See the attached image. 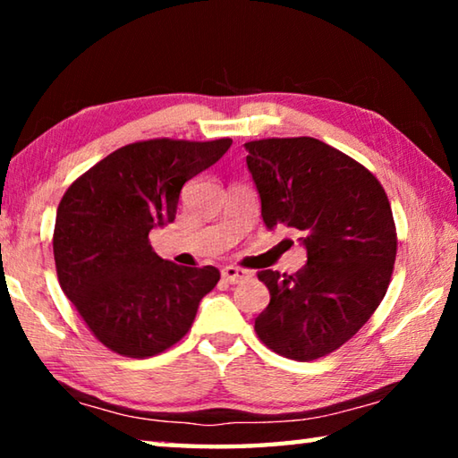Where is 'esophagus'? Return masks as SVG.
<instances>
[{
	"instance_id": "34e87169",
	"label": "esophagus",
	"mask_w": 458,
	"mask_h": 458,
	"mask_svg": "<svg viewBox=\"0 0 458 458\" xmlns=\"http://www.w3.org/2000/svg\"><path fill=\"white\" fill-rule=\"evenodd\" d=\"M250 270L246 268H240V267H224L222 268V278L230 284H236L240 281H246V278H250Z\"/></svg>"
}]
</instances>
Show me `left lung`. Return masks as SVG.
Returning <instances> with one entry per match:
<instances>
[{"mask_svg":"<svg viewBox=\"0 0 458 458\" xmlns=\"http://www.w3.org/2000/svg\"><path fill=\"white\" fill-rule=\"evenodd\" d=\"M262 220L303 232L307 265L260 270L270 303L254 321L268 350L313 361L350 341L382 303L396 260V224L377 177L313 137L248 141Z\"/></svg>","mask_w":458,"mask_h":458,"instance_id":"left-lung-1","label":"left lung"}]
</instances>
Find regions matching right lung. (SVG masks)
<instances>
[{
  "instance_id": "1",
  "label": "right lung",
  "mask_w": 458,
  "mask_h": 458,
  "mask_svg": "<svg viewBox=\"0 0 458 458\" xmlns=\"http://www.w3.org/2000/svg\"><path fill=\"white\" fill-rule=\"evenodd\" d=\"M232 139H149L106 155L60 199L54 260L62 291L92 335L125 358H151L190 331L216 267H180L149 232L175 220L183 183L214 165Z\"/></svg>"
}]
</instances>
